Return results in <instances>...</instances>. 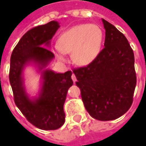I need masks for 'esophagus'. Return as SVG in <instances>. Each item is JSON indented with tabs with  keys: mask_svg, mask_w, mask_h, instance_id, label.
Instances as JSON below:
<instances>
[{
	"mask_svg": "<svg viewBox=\"0 0 146 146\" xmlns=\"http://www.w3.org/2000/svg\"><path fill=\"white\" fill-rule=\"evenodd\" d=\"M71 77H72V80H73V82L76 83V76H75V74H73V75H72V76H71Z\"/></svg>",
	"mask_w": 146,
	"mask_h": 146,
	"instance_id": "esophagus-1",
	"label": "esophagus"
}]
</instances>
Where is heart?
<instances>
[{"label": "heart", "mask_w": 146, "mask_h": 146, "mask_svg": "<svg viewBox=\"0 0 146 146\" xmlns=\"http://www.w3.org/2000/svg\"><path fill=\"white\" fill-rule=\"evenodd\" d=\"M103 41V32L94 24L77 25L61 34L54 48L60 61L66 60V54L71 53L73 62L78 66H88L100 53Z\"/></svg>", "instance_id": "1"}]
</instances>
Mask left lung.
I'll list each match as a JSON object with an SVG mask.
<instances>
[{"mask_svg":"<svg viewBox=\"0 0 146 146\" xmlns=\"http://www.w3.org/2000/svg\"><path fill=\"white\" fill-rule=\"evenodd\" d=\"M105 48L94 62L73 70L86 110L98 120L117 119L130 109L136 86L134 52L127 40L102 19Z\"/></svg>","mask_w":146,"mask_h":146,"instance_id":"obj_1","label":"left lung"}]
</instances>
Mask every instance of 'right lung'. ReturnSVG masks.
Returning a JSON list of instances; mask_svg holds the SVG:
<instances>
[{"instance_id":"1","label":"right lung","mask_w":146,"mask_h":146,"mask_svg":"<svg viewBox=\"0 0 146 146\" xmlns=\"http://www.w3.org/2000/svg\"><path fill=\"white\" fill-rule=\"evenodd\" d=\"M60 27L57 21L33 27L20 39L12 51L9 80L15 105L32 124L42 130H56L65 123L63 106L73 85V73H55L48 66L54 55L51 40ZM29 65L41 74L38 93L32 97L25 85L24 71Z\"/></svg>"}]
</instances>
